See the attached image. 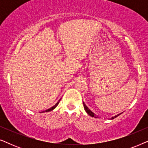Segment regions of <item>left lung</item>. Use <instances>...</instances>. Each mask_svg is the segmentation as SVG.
I'll use <instances>...</instances> for the list:
<instances>
[{
  "mask_svg": "<svg viewBox=\"0 0 148 148\" xmlns=\"http://www.w3.org/2000/svg\"><path fill=\"white\" fill-rule=\"evenodd\" d=\"M83 104H84V109H85V110H86V112L88 113V114L90 115V116H92V117H95V118H96V116H95V115H94V113L93 112H92V111H91L90 109H89L88 107L86 106V105L84 104V102H83ZM121 114H117V115H116V116H113V117H112V118H111V119H114V118H116V117H117L118 116H119V115H120Z\"/></svg>",
  "mask_w": 148,
  "mask_h": 148,
  "instance_id": "obj_1",
  "label": "left lung"
}]
</instances>
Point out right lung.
I'll return each mask as SVG.
<instances>
[{"label":"right lung","instance_id":"right-lung-1","mask_svg":"<svg viewBox=\"0 0 148 148\" xmlns=\"http://www.w3.org/2000/svg\"><path fill=\"white\" fill-rule=\"evenodd\" d=\"M60 100H58V102L57 103H56V104L55 105H54V106H52V107H51V108H49V109H48V110H45V111H44V112H50V111H51V110H54V109L56 107L58 106V103H59Z\"/></svg>","mask_w":148,"mask_h":148}]
</instances>
